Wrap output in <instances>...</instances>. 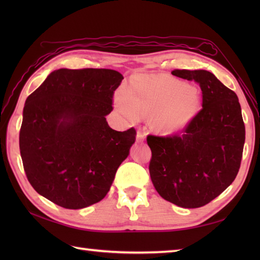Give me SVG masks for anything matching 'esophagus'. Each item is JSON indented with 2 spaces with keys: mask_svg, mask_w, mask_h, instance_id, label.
<instances>
[{
  "mask_svg": "<svg viewBox=\"0 0 260 260\" xmlns=\"http://www.w3.org/2000/svg\"><path fill=\"white\" fill-rule=\"evenodd\" d=\"M145 139V133L143 132L142 129H139L137 131V134H136V140L137 142H143Z\"/></svg>",
  "mask_w": 260,
  "mask_h": 260,
  "instance_id": "esophagus-1",
  "label": "esophagus"
}]
</instances>
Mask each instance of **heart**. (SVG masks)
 <instances>
[{
  "label": "heart",
  "mask_w": 260,
  "mask_h": 260,
  "mask_svg": "<svg viewBox=\"0 0 260 260\" xmlns=\"http://www.w3.org/2000/svg\"><path fill=\"white\" fill-rule=\"evenodd\" d=\"M119 112L136 121L154 117V127L161 133L181 131L200 108V95L194 88L163 75L137 76L128 88L115 96Z\"/></svg>",
  "instance_id": "heart-1"
}]
</instances>
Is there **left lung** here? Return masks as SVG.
Here are the masks:
<instances>
[{"mask_svg":"<svg viewBox=\"0 0 260 260\" xmlns=\"http://www.w3.org/2000/svg\"><path fill=\"white\" fill-rule=\"evenodd\" d=\"M172 75L200 86L202 108L180 133L147 136L148 169L163 199L182 208H200L221 194L238 174L245 124L236 92L213 74L174 69Z\"/></svg>","mask_w":260,"mask_h":260,"instance_id":"left-lung-1","label":"left lung"}]
</instances>
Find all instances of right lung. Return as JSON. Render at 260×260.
Segmentation results:
<instances>
[{
	"label": "right lung",
	"mask_w": 260,
	"mask_h": 260,
	"mask_svg": "<svg viewBox=\"0 0 260 260\" xmlns=\"http://www.w3.org/2000/svg\"><path fill=\"white\" fill-rule=\"evenodd\" d=\"M123 79L112 69H58L26 98L20 153L39 194L66 209L107 194L136 140L134 127L115 131L105 117Z\"/></svg>",
	"instance_id": "add662e5"
}]
</instances>
